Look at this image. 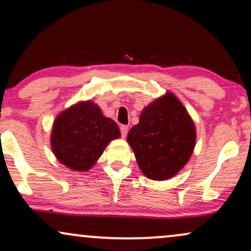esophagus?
Segmentation results:
<instances>
[{"label": "esophagus", "instance_id": "obj_1", "mask_svg": "<svg viewBox=\"0 0 251 251\" xmlns=\"http://www.w3.org/2000/svg\"><path fill=\"white\" fill-rule=\"evenodd\" d=\"M120 130H121V136H122V138H126V135H128L129 126H120Z\"/></svg>", "mask_w": 251, "mask_h": 251}]
</instances>
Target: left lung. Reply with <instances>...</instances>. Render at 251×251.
I'll list each match as a JSON object with an SVG mask.
<instances>
[{
  "label": "left lung",
  "instance_id": "8db88e82",
  "mask_svg": "<svg viewBox=\"0 0 251 251\" xmlns=\"http://www.w3.org/2000/svg\"><path fill=\"white\" fill-rule=\"evenodd\" d=\"M139 169L153 180L176 176L188 162L197 142V129L186 108L167 91L147 105L126 137Z\"/></svg>",
  "mask_w": 251,
  "mask_h": 251
}]
</instances>
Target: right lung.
Listing matches in <instances>:
<instances>
[{
    "label": "right lung",
    "instance_id": "1",
    "mask_svg": "<svg viewBox=\"0 0 251 251\" xmlns=\"http://www.w3.org/2000/svg\"><path fill=\"white\" fill-rule=\"evenodd\" d=\"M120 137L114 120L106 118L94 101L85 100L58 114L51 130L50 144L61 164L74 171H88L106 146Z\"/></svg>",
    "mask_w": 251,
    "mask_h": 251
}]
</instances>
